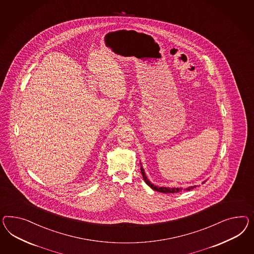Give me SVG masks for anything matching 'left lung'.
<instances>
[{
	"label": "left lung",
	"mask_w": 254,
	"mask_h": 254,
	"mask_svg": "<svg viewBox=\"0 0 254 254\" xmlns=\"http://www.w3.org/2000/svg\"><path fill=\"white\" fill-rule=\"evenodd\" d=\"M141 165V164H140ZM140 171H141V175H142V178L144 179L146 184L151 187L152 190H156V191L163 192V193H178V192L182 191V190H193L194 188H196V186H191V187H189V188H186V189H182V188H165V187H157V186H154L153 184H151V182L149 181V179H147L146 175H145L144 169L142 168V166H140Z\"/></svg>",
	"instance_id": "8db88e82"
}]
</instances>
